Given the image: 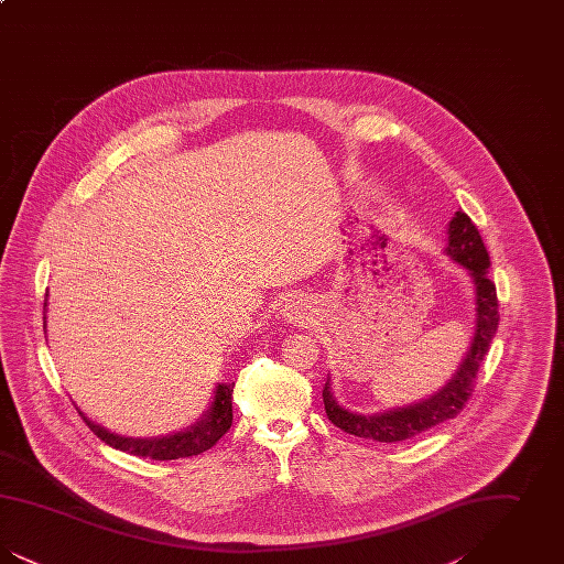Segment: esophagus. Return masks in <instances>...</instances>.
<instances>
[{"label": "esophagus", "instance_id": "obj_1", "mask_svg": "<svg viewBox=\"0 0 564 564\" xmlns=\"http://www.w3.org/2000/svg\"><path fill=\"white\" fill-rule=\"evenodd\" d=\"M283 319L288 323H306L313 319V313H311V306L304 297H290L283 306Z\"/></svg>", "mask_w": 564, "mask_h": 564}]
</instances>
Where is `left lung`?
Wrapping results in <instances>:
<instances>
[{"label": "left lung", "mask_w": 564, "mask_h": 564, "mask_svg": "<svg viewBox=\"0 0 564 564\" xmlns=\"http://www.w3.org/2000/svg\"><path fill=\"white\" fill-rule=\"evenodd\" d=\"M446 256L456 264L469 270L476 285V325L474 338L458 364L453 378L423 402L410 403L403 408H393L378 414H357L338 405L332 393L329 378L323 387V403L327 419L347 431L350 435L376 440V442H403L423 431L431 430L448 419H455L463 410L474 391V380L480 370L484 355L490 349V343L499 327V300L497 288L488 279L490 258L484 247L482 237L469 215L456 212L448 224V245Z\"/></svg>", "instance_id": "1"}]
</instances>
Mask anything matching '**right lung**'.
I'll return each mask as SVG.
<instances>
[{"label":"right lung","instance_id":"obj_1","mask_svg":"<svg viewBox=\"0 0 564 564\" xmlns=\"http://www.w3.org/2000/svg\"><path fill=\"white\" fill-rule=\"evenodd\" d=\"M44 306H46V302H44ZM232 391H235V382L217 384L212 408L194 425H189L184 431L171 433V435H161V437H122V435H116L111 431L95 425L93 421H88L84 416V412H80V416L99 440H104L116 451L154 458V460H173V458H186V456L200 455V453L209 451L219 442V437L230 430V425H232Z\"/></svg>","mask_w":564,"mask_h":564}]
</instances>
